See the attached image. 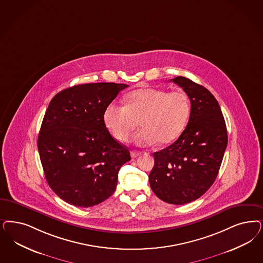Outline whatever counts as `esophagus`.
<instances>
[{"label": "esophagus", "instance_id": "obj_1", "mask_svg": "<svg viewBox=\"0 0 263 263\" xmlns=\"http://www.w3.org/2000/svg\"><path fill=\"white\" fill-rule=\"evenodd\" d=\"M139 155H141L140 152H137V151H132V152H131V156H132L133 158H136Z\"/></svg>", "mask_w": 263, "mask_h": 263}]
</instances>
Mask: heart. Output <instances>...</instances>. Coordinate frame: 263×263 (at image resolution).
Masks as SVG:
<instances>
[{"label":"heart","mask_w":263,"mask_h":263,"mask_svg":"<svg viewBox=\"0 0 263 263\" xmlns=\"http://www.w3.org/2000/svg\"><path fill=\"white\" fill-rule=\"evenodd\" d=\"M125 106L109 104L104 122L118 142L125 143L139 124L134 142L141 146L170 144L180 137L191 116V100L183 91L141 88L128 93Z\"/></svg>","instance_id":"b5f03b06"}]
</instances>
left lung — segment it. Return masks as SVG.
Listing matches in <instances>:
<instances>
[{"label":"left lung","instance_id":"obj_1","mask_svg":"<svg viewBox=\"0 0 263 263\" xmlns=\"http://www.w3.org/2000/svg\"><path fill=\"white\" fill-rule=\"evenodd\" d=\"M171 81L189 95L191 117L175 143L154 153L148 180L159 199L183 205L198 199L216 180L227 148V125L207 88L184 77Z\"/></svg>","mask_w":263,"mask_h":263}]
</instances>
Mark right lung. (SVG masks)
Masks as SVG:
<instances>
[{"mask_svg":"<svg viewBox=\"0 0 263 263\" xmlns=\"http://www.w3.org/2000/svg\"><path fill=\"white\" fill-rule=\"evenodd\" d=\"M126 87L114 82L80 84L50 101L37 149L47 183L65 202L87 208L116 191L118 171L131 157L109 134L104 111Z\"/></svg>","mask_w":263,"mask_h":263,"instance_id":"1","label":"right lung"}]
</instances>
